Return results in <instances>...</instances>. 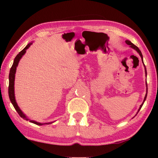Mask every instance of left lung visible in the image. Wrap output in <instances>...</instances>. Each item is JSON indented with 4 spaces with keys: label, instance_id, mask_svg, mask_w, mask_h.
<instances>
[{
    "label": "left lung",
    "instance_id": "1",
    "mask_svg": "<svg viewBox=\"0 0 158 158\" xmlns=\"http://www.w3.org/2000/svg\"><path fill=\"white\" fill-rule=\"evenodd\" d=\"M125 42H126V44H128V45H129V46H130V47H131V48L134 49H135V50L137 51L138 53H139V56H140V57H141V58H142V63H143V64H144V70H145V75H146V77H147V70H146L145 65H144V62H143V56H142V52H141V51L139 50V49L138 48V47H137V46H136V45L134 44L133 43H131V42L130 41H129V40H126V41H125ZM147 95H148V84H147V82H146V94H145V96H144V101H143V102H142V104L140 105V106H139V109H138V111H137V114H138V112L139 111V110L141 109V108H142V105L144 104V101H145L146 98H147ZM137 114H136V115H137ZM136 115H135V116H136Z\"/></svg>",
    "mask_w": 158,
    "mask_h": 158
}]
</instances>
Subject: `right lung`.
<instances>
[{"label": "right lung", "mask_w": 158, "mask_h": 158, "mask_svg": "<svg viewBox=\"0 0 158 158\" xmlns=\"http://www.w3.org/2000/svg\"><path fill=\"white\" fill-rule=\"evenodd\" d=\"M31 44H32V42H30L29 44H28L27 46H26L25 48L23 49V50H21L20 52H19L18 55H16V57H15V59L14 60V63H13V65L10 70L9 76H8V79H9V85H8V96H9L10 102H11L13 106H14V107L15 108V109H16V111L18 112L19 116H20L21 118H23V119H25L27 121H29L30 122L33 123V124H35L36 125H39V126H42V125H43V124H50L53 122L40 123V122H36V121L29 119V118L27 116V115H26V114L20 109V108H19L18 104H17L16 98H15L14 81H15V74H16V68H17V66H18L19 62V61H20V60L21 59V57L24 55L26 52H27V49L29 48V47L31 46Z\"/></svg>", "instance_id": "1"}]
</instances>
